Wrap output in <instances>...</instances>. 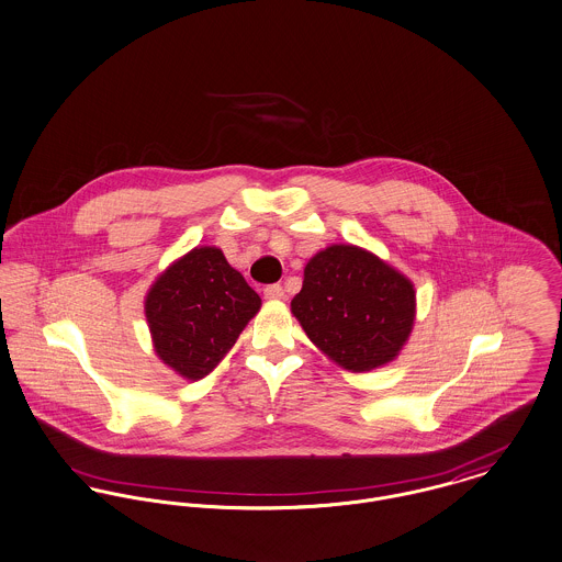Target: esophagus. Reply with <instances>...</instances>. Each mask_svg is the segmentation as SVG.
<instances>
[{"mask_svg":"<svg viewBox=\"0 0 562 562\" xmlns=\"http://www.w3.org/2000/svg\"><path fill=\"white\" fill-rule=\"evenodd\" d=\"M262 293H265L267 300H282L284 297V289L280 284H269V286H265Z\"/></svg>","mask_w":562,"mask_h":562,"instance_id":"obj_1","label":"esophagus"}]
</instances>
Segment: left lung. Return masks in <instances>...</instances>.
I'll return each mask as SVG.
<instances>
[{
  "label": "left lung",
  "mask_w": 562,
  "mask_h": 562,
  "mask_svg": "<svg viewBox=\"0 0 562 562\" xmlns=\"http://www.w3.org/2000/svg\"><path fill=\"white\" fill-rule=\"evenodd\" d=\"M291 311L327 358L364 373L392 362L407 342L416 291L379 256L340 244L308 260Z\"/></svg>",
  "instance_id": "left-lung-1"
}]
</instances>
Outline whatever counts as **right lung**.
Masks as SVG:
<instances>
[{"instance_id": "obj_1", "label": "right lung", "mask_w": 562, "mask_h": 562, "mask_svg": "<svg viewBox=\"0 0 562 562\" xmlns=\"http://www.w3.org/2000/svg\"><path fill=\"white\" fill-rule=\"evenodd\" d=\"M146 321L157 356L172 371L198 381L237 342L260 297L217 248H193L150 286Z\"/></svg>"}]
</instances>
